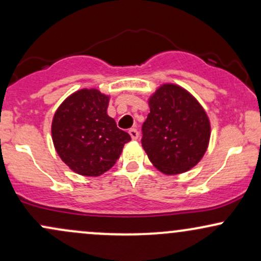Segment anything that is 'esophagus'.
Returning a JSON list of instances; mask_svg holds the SVG:
<instances>
[{
	"label": "esophagus",
	"instance_id": "obj_1",
	"mask_svg": "<svg viewBox=\"0 0 261 261\" xmlns=\"http://www.w3.org/2000/svg\"><path fill=\"white\" fill-rule=\"evenodd\" d=\"M128 134H130L131 139H133V140L139 139V131H137L136 128H131V130L128 131Z\"/></svg>",
	"mask_w": 261,
	"mask_h": 261
}]
</instances>
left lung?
<instances>
[{
  "label": "left lung",
  "mask_w": 261,
  "mask_h": 261,
  "mask_svg": "<svg viewBox=\"0 0 261 261\" xmlns=\"http://www.w3.org/2000/svg\"><path fill=\"white\" fill-rule=\"evenodd\" d=\"M149 114L142 126V147L166 175L188 172L202 160L211 137V122L190 92L163 83L148 98Z\"/></svg>",
  "instance_id": "obj_1"
}]
</instances>
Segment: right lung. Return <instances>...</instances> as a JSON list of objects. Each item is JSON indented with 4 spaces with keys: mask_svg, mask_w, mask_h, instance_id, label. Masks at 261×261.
Returning a JSON list of instances; mask_svg holds the SVG:
<instances>
[{
    "mask_svg": "<svg viewBox=\"0 0 261 261\" xmlns=\"http://www.w3.org/2000/svg\"><path fill=\"white\" fill-rule=\"evenodd\" d=\"M110 95L97 88L73 92L54 114L51 137L62 162L80 175L100 176L120 157L130 135L108 115Z\"/></svg>",
    "mask_w": 261,
    "mask_h": 261,
    "instance_id": "add662e5",
    "label": "right lung"
}]
</instances>
